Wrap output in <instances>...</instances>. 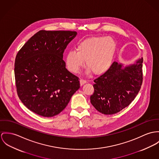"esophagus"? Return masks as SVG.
I'll return each instance as SVG.
<instances>
[{"label": "esophagus", "mask_w": 159, "mask_h": 159, "mask_svg": "<svg viewBox=\"0 0 159 159\" xmlns=\"http://www.w3.org/2000/svg\"><path fill=\"white\" fill-rule=\"evenodd\" d=\"M86 83V81L85 80H84V79H80V86L84 85Z\"/></svg>", "instance_id": "obj_1"}]
</instances>
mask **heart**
<instances>
[{"mask_svg":"<svg viewBox=\"0 0 159 159\" xmlns=\"http://www.w3.org/2000/svg\"><path fill=\"white\" fill-rule=\"evenodd\" d=\"M116 50V42L111 37H88L77 44V52L70 50L66 53V65L69 71L76 73L85 61L88 73L101 75L111 68Z\"/></svg>","mask_w":159,"mask_h":159,"instance_id":"b5f03b06","label":"heart"}]
</instances>
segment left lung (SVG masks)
Masks as SVG:
<instances>
[{
	"mask_svg": "<svg viewBox=\"0 0 159 159\" xmlns=\"http://www.w3.org/2000/svg\"><path fill=\"white\" fill-rule=\"evenodd\" d=\"M143 58L125 65L114 61L110 70L94 80V92L90 97L98 112L110 115L128 107L140 89L143 81Z\"/></svg>",
	"mask_w": 159,
	"mask_h": 159,
	"instance_id": "left-lung-1",
	"label": "left lung"
}]
</instances>
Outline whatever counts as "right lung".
I'll return each mask as SVG.
<instances>
[{"label":"right lung","instance_id":"1","mask_svg":"<svg viewBox=\"0 0 159 159\" xmlns=\"http://www.w3.org/2000/svg\"><path fill=\"white\" fill-rule=\"evenodd\" d=\"M75 31L41 30L18 52L14 63L17 92L28 109L50 117L59 114L79 89V78L67 70L63 54Z\"/></svg>","mask_w":159,"mask_h":159}]
</instances>
